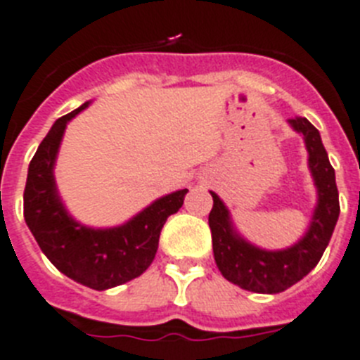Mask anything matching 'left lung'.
<instances>
[{"label":"left lung","instance_id":"8db88e82","mask_svg":"<svg viewBox=\"0 0 360 360\" xmlns=\"http://www.w3.org/2000/svg\"><path fill=\"white\" fill-rule=\"evenodd\" d=\"M288 122L304 139L307 166L316 188V205L309 226L297 243L280 250H267L250 243L238 232L221 198L210 192L214 207L208 214V225L212 232L214 259L223 276L245 291L276 295L300 282L320 262L339 219L335 170L319 129L304 117L289 119Z\"/></svg>","mask_w":360,"mask_h":360}]
</instances>
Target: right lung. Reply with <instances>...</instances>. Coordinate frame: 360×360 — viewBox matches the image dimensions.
<instances>
[{"label": "right lung", "mask_w": 360, "mask_h": 360, "mask_svg": "<svg viewBox=\"0 0 360 360\" xmlns=\"http://www.w3.org/2000/svg\"><path fill=\"white\" fill-rule=\"evenodd\" d=\"M91 102H84L53 124L29 165L23 216L41 252L68 278L105 291L141 276L155 258L161 229L183 207L188 190L155 199L122 225L95 229L69 214L54 181V165L68 122Z\"/></svg>", "instance_id": "obj_1"}]
</instances>
